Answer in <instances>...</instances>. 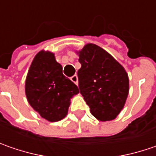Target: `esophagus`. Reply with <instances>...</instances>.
I'll use <instances>...</instances> for the list:
<instances>
[{
	"instance_id": "esophagus-1",
	"label": "esophagus",
	"mask_w": 156,
	"mask_h": 156,
	"mask_svg": "<svg viewBox=\"0 0 156 156\" xmlns=\"http://www.w3.org/2000/svg\"><path fill=\"white\" fill-rule=\"evenodd\" d=\"M71 80L74 83V84H76V85H78V76L77 75H74V76H72L71 78Z\"/></svg>"
}]
</instances>
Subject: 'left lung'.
I'll return each mask as SVG.
<instances>
[{
	"mask_svg": "<svg viewBox=\"0 0 156 156\" xmlns=\"http://www.w3.org/2000/svg\"><path fill=\"white\" fill-rule=\"evenodd\" d=\"M80 93L91 113L101 121L112 120L123 109L129 91L124 67L99 46L87 44L78 52Z\"/></svg>",
	"mask_w": 156,
	"mask_h": 156,
	"instance_id": "1",
	"label": "left lung"
}]
</instances>
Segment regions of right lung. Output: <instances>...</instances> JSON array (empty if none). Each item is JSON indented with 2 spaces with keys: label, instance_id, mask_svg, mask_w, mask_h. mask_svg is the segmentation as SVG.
Wrapping results in <instances>:
<instances>
[{
  "label": "right lung",
  "instance_id": "right-lung-1",
  "mask_svg": "<svg viewBox=\"0 0 156 156\" xmlns=\"http://www.w3.org/2000/svg\"><path fill=\"white\" fill-rule=\"evenodd\" d=\"M79 91L63 74L62 65L50 51L38 52L25 81V93L32 108L42 118L59 121L67 115L71 98Z\"/></svg>",
  "mask_w": 156,
  "mask_h": 156
}]
</instances>
